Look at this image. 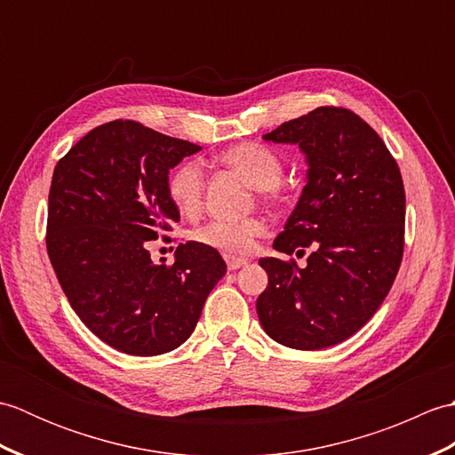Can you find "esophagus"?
<instances>
[{"instance_id":"1","label":"esophagus","mask_w":455,"mask_h":455,"mask_svg":"<svg viewBox=\"0 0 455 455\" xmlns=\"http://www.w3.org/2000/svg\"><path fill=\"white\" fill-rule=\"evenodd\" d=\"M225 262H227V267L230 269V272H233V269H238V267L246 266L248 259H244V258H235V256H225Z\"/></svg>"}]
</instances>
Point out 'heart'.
<instances>
[{"label": "heart", "mask_w": 455, "mask_h": 455, "mask_svg": "<svg viewBox=\"0 0 455 455\" xmlns=\"http://www.w3.org/2000/svg\"><path fill=\"white\" fill-rule=\"evenodd\" d=\"M219 160L258 189L264 201H275L279 197L277 183L283 178V162L272 148L258 142H243L222 152ZM203 193H205V173L197 162H181L178 168L172 170L168 196L181 215H196L203 205ZM264 235L266 222L258 217L243 220L212 219L193 230L191 238L197 244L236 258L252 252L256 240Z\"/></svg>", "instance_id": "heart-1"}]
</instances>
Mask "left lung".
<instances>
[{
  "instance_id": "8db88e82",
  "label": "left lung",
  "mask_w": 455,
  "mask_h": 455,
  "mask_svg": "<svg viewBox=\"0 0 455 455\" xmlns=\"http://www.w3.org/2000/svg\"><path fill=\"white\" fill-rule=\"evenodd\" d=\"M264 140L299 144L307 186L274 240L307 266L262 258L267 287L256 311L275 342L323 350L370 321L397 277L404 248V188L397 162L370 124L344 108H316Z\"/></svg>"
}]
</instances>
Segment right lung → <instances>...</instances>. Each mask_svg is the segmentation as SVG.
<instances>
[{"label":"right lung","instance_id":"obj_1","mask_svg":"<svg viewBox=\"0 0 455 455\" xmlns=\"http://www.w3.org/2000/svg\"><path fill=\"white\" fill-rule=\"evenodd\" d=\"M201 147L137 121L90 131L58 160L48 193L46 250L62 291L90 331L131 355H160L188 340L211 289L227 274L197 243L154 264L148 240L180 211L168 173Z\"/></svg>","mask_w":455,"mask_h":455}]
</instances>
